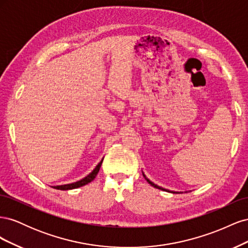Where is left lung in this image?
I'll use <instances>...</instances> for the list:
<instances>
[{"label":"left lung","instance_id":"left-lung-1","mask_svg":"<svg viewBox=\"0 0 248 248\" xmlns=\"http://www.w3.org/2000/svg\"><path fill=\"white\" fill-rule=\"evenodd\" d=\"M142 176H144V178L147 180V182L150 184V185H152L153 187H155V188H157V189H161V190H166V191H170V190H168V189H166V188H162V187H160V186H158V185H156L155 183H153L152 181H150V180L146 177V175L144 174V172H142ZM170 192H172V193H180V192H176V191H170Z\"/></svg>","mask_w":248,"mask_h":248}]
</instances>
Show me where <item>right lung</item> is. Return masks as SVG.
I'll return each instance as SVG.
<instances>
[{"label": "right lung", "instance_id": "1", "mask_svg": "<svg viewBox=\"0 0 248 248\" xmlns=\"http://www.w3.org/2000/svg\"><path fill=\"white\" fill-rule=\"evenodd\" d=\"M102 161H103V158H102V160H101L98 164H97L96 168H95L91 172H90V174H89L87 177H85L84 179L79 180V181L74 182V183H70V184H65V185H57V186H52V187H54L55 189L69 190V189L78 188V187H81V186H84V185L90 183L91 181H93V180L95 179V177L97 176V174H98V171H99L100 167H101V164H102Z\"/></svg>", "mask_w": 248, "mask_h": 248}]
</instances>
